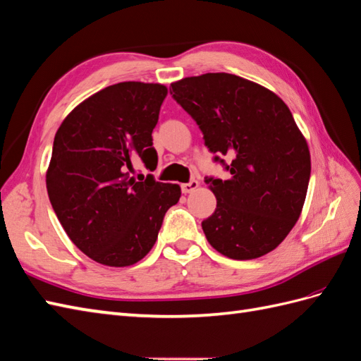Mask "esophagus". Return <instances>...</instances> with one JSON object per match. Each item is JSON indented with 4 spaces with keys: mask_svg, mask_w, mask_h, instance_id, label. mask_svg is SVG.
<instances>
[{
    "mask_svg": "<svg viewBox=\"0 0 361 361\" xmlns=\"http://www.w3.org/2000/svg\"><path fill=\"white\" fill-rule=\"evenodd\" d=\"M197 187H199V182L192 179V180H190L187 183H182V192H185V195H187V192L195 191Z\"/></svg>",
    "mask_w": 361,
    "mask_h": 361,
    "instance_id": "esophagus-1",
    "label": "esophagus"
}]
</instances>
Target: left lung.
<instances>
[{
  "mask_svg": "<svg viewBox=\"0 0 361 361\" xmlns=\"http://www.w3.org/2000/svg\"><path fill=\"white\" fill-rule=\"evenodd\" d=\"M170 94L230 173L205 178L217 199L202 222L207 240L234 260L265 256L298 221L310 183V148L293 113L276 93L230 73L180 79Z\"/></svg>",
  "mask_w": 361,
  "mask_h": 361,
  "instance_id": "left-lung-1",
  "label": "left lung"
}]
</instances>
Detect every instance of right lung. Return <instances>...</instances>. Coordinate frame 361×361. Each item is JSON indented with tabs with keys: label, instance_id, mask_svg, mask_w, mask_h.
<instances>
[{
	"label": "right lung",
	"instance_id": "right-lung-1",
	"mask_svg": "<svg viewBox=\"0 0 361 361\" xmlns=\"http://www.w3.org/2000/svg\"><path fill=\"white\" fill-rule=\"evenodd\" d=\"M166 92L135 81L105 87L79 104L55 135L46 174L50 204L70 240L101 265L144 259L165 213L179 202L176 183L127 173L133 159L156 169L152 133Z\"/></svg>",
	"mask_w": 361,
	"mask_h": 361
}]
</instances>
